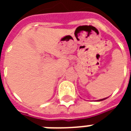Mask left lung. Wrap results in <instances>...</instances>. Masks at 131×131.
Returning a JSON list of instances; mask_svg holds the SVG:
<instances>
[{
    "mask_svg": "<svg viewBox=\"0 0 131 131\" xmlns=\"http://www.w3.org/2000/svg\"><path fill=\"white\" fill-rule=\"evenodd\" d=\"M107 97H105V98H103V99H101V100H95V101H102V100H104L105 99H107Z\"/></svg>",
    "mask_w": 131,
    "mask_h": 131,
    "instance_id": "1",
    "label": "left lung"
}]
</instances>
